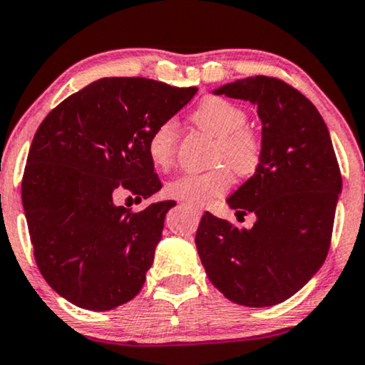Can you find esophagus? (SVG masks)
<instances>
[{"instance_id":"1","label":"esophagus","mask_w":365,"mask_h":365,"mask_svg":"<svg viewBox=\"0 0 365 365\" xmlns=\"http://www.w3.org/2000/svg\"><path fill=\"white\" fill-rule=\"evenodd\" d=\"M187 209L190 210V212L194 214V216H200V214H202V210L199 207H192V205H187Z\"/></svg>"}]
</instances>
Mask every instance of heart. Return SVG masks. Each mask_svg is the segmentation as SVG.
I'll list each match as a JSON object with an SVG mask.
<instances>
[{
    "label": "heart",
    "instance_id": "1",
    "mask_svg": "<svg viewBox=\"0 0 365 365\" xmlns=\"http://www.w3.org/2000/svg\"><path fill=\"white\" fill-rule=\"evenodd\" d=\"M192 122L216 138L210 163L217 165L204 173H185L166 183V197L204 205L225 195L236 177L245 178L258 170L262 161V140L247 127L248 117L243 108L221 96H207L192 112ZM178 148V124L175 120L160 122L148 138V156L160 170H170Z\"/></svg>",
    "mask_w": 365,
    "mask_h": 365
}]
</instances>
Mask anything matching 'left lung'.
I'll use <instances>...</instances> for the list:
<instances>
[{"label":"left lung","mask_w":365,"mask_h":365,"mask_svg":"<svg viewBox=\"0 0 365 365\" xmlns=\"http://www.w3.org/2000/svg\"><path fill=\"white\" fill-rule=\"evenodd\" d=\"M257 105L262 161L227 199L252 230L204 212L195 245L205 274L227 299L250 308L279 304L327 258L341 173L323 117L301 91L272 76H250L214 91Z\"/></svg>","instance_id":"obj_1"}]
</instances>
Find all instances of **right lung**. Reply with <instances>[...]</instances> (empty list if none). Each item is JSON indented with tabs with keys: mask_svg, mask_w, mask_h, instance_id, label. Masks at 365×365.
Masks as SVG:
<instances>
[{
	"mask_svg": "<svg viewBox=\"0 0 365 365\" xmlns=\"http://www.w3.org/2000/svg\"><path fill=\"white\" fill-rule=\"evenodd\" d=\"M197 88L148 78H102L61 102L38 125L21 202L42 277L80 308L108 311L134 299L173 200L139 212L115 205L161 188L148 138ZM129 197V199H130Z\"/></svg>",
	"mask_w": 365,
	"mask_h": 365,
	"instance_id": "1",
	"label": "right lung"
}]
</instances>
